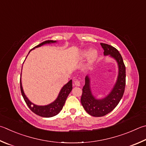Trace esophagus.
Segmentation results:
<instances>
[{"mask_svg": "<svg viewBox=\"0 0 146 146\" xmlns=\"http://www.w3.org/2000/svg\"><path fill=\"white\" fill-rule=\"evenodd\" d=\"M74 82H75V85L76 86H77V87L80 86V81H79V80H75V81H74Z\"/></svg>", "mask_w": 146, "mask_h": 146, "instance_id": "obj_1", "label": "esophagus"}]
</instances>
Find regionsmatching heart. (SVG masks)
<instances>
[{
	"label": "heart",
	"instance_id": "obj_1",
	"mask_svg": "<svg viewBox=\"0 0 146 146\" xmlns=\"http://www.w3.org/2000/svg\"><path fill=\"white\" fill-rule=\"evenodd\" d=\"M89 62L90 64H91L93 63L95 60H96V57L98 56V52L96 50H92L91 51H84L83 53H82L81 55V57H86L87 56H89Z\"/></svg>",
	"mask_w": 146,
	"mask_h": 146
}]
</instances>
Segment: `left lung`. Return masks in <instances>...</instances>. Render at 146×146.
Returning a JSON list of instances; mask_svg holds the SVG:
<instances>
[{
    "label": "left lung",
    "instance_id": "8db88e82",
    "mask_svg": "<svg viewBox=\"0 0 146 146\" xmlns=\"http://www.w3.org/2000/svg\"><path fill=\"white\" fill-rule=\"evenodd\" d=\"M104 50L105 55H109L118 64V76L114 86L107 96L96 99L92 94L88 75L85 78V85L82 89L81 103L89 115L94 117H102L110 113L116 107L123 96L126 84V67L123 57L115 48L105 43H100Z\"/></svg>",
    "mask_w": 146,
    "mask_h": 146
}]
</instances>
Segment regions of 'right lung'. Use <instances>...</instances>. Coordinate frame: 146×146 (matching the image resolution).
<instances>
[{"mask_svg":"<svg viewBox=\"0 0 146 146\" xmlns=\"http://www.w3.org/2000/svg\"><path fill=\"white\" fill-rule=\"evenodd\" d=\"M56 41L47 40L38 44V45H37L32 50L34 49L35 48L41 46L42 45H43V44L54 43H56ZM32 50H30V52ZM72 80H70L67 84L62 87V88L60 90L59 95H58L57 99L55 100L54 102L50 103V104L47 105L39 106L32 103L31 101L27 98V97L25 96L24 92H23L22 85V81H21L20 78V90L21 92H22V95L23 99L25 100L26 104L27 105L29 108L31 110L32 112L36 113V115H38L39 116H41V117H53V116L57 115L58 113L60 112V110L62 109V107L64 105L66 99H67V97L68 96L69 94L70 93L71 90H72Z\"/></svg>","mask_w":146,"mask_h":146,"instance_id":"obj_1","label":"right lung"}]
</instances>
